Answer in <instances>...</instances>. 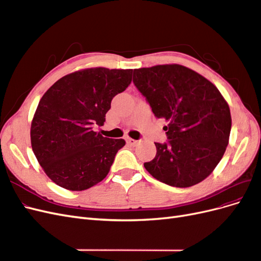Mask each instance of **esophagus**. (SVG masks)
I'll use <instances>...</instances> for the list:
<instances>
[{
    "instance_id": "obj_1",
    "label": "esophagus",
    "mask_w": 261,
    "mask_h": 261,
    "mask_svg": "<svg viewBox=\"0 0 261 261\" xmlns=\"http://www.w3.org/2000/svg\"><path fill=\"white\" fill-rule=\"evenodd\" d=\"M126 143H127L129 146H136L137 145V140L132 139V138H127V139H126Z\"/></svg>"
}]
</instances>
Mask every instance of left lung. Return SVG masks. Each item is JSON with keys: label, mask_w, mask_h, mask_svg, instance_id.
<instances>
[{"label": "left lung", "mask_w": 261, "mask_h": 261, "mask_svg": "<svg viewBox=\"0 0 261 261\" xmlns=\"http://www.w3.org/2000/svg\"><path fill=\"white\" fill-rule=\"evenodd\" d=\"M133 83L158 118H165L168 141L154 143L146 170L158 180L189 187L208 177L222 159L230 138V108L217 87L178 64L134 69Z\"/></svg>", "instance_id": "1"}]
</instances>
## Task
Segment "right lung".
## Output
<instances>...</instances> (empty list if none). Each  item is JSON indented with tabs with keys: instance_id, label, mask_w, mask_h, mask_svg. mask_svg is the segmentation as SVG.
I'll list each match as a JSON object with an SVG mask.
<instances>
[{
	"instance_id": "obj_1",
	"label": "right lung",
	"mask_w": 261,
	"mask_h": 261,
	"mask_svg": "<svg viewBox=\"0 0 261 261\" xmlns=\"http://www.w3.org/2000/svg\"><path fill=\"white\" fill-rule=\"evenodd\" d=\"M133 69L94 67L54 83L31 122V147L45 174L68 191H85L110 171L124 139L93 130L102 126L111 101L132 82Z\"/></svg>"
}]
</instances>
